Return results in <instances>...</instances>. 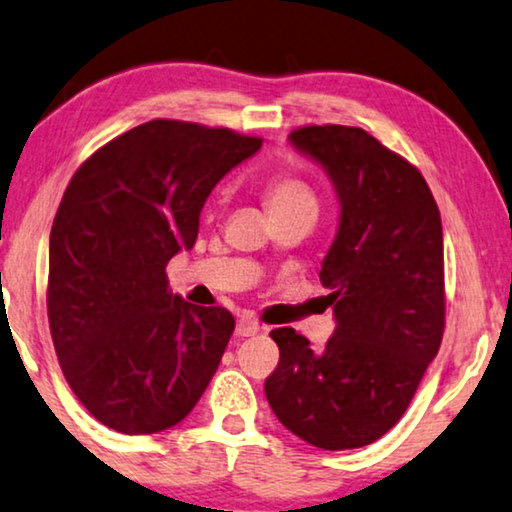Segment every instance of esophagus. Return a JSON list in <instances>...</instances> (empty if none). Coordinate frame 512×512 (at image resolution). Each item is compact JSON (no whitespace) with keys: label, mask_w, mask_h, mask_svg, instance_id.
I'll use <instances>...</instances> for the list:
<instances>
[{"label":"esophagus","mask_w":512,"mask_h":512,"mask_svg":"<svg viewBox=\"0 0 512 512\" xmlns=\"http://www.w3.org/2000/svg\"><path fill=\"white\" fill-rule=\"evenodd\" d=\"M235 332H238L240 337H254L261 332V323H258L254 316H240L238 325H235Z\"/></svg>","instance_id":"34e87169"}]
</instances>
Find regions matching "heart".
Masks as SVG:
<instances>
[{
  "instance_id": "1",
  "label": "heart",
  "mask_w": 512,
  "mask_h": 512,
  "mask_svg": "<svg viewBox=\"0 0 512 512\" xmlns=\"http://www.w3.org/2000/svg\"><path fill=\"white\" fill-rule=\"evenodd\" d=\"M265 205L272 217L300 210H316V198L309 187L293 175H272L265 184Z\"/></svg>"
}]
</instances>
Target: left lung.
<instances>
[{
  "label": "left lung",
  "instance_id": "obj_1",
  "mask_svg": "<svg viewBox=\"0 0 512 512\" xmlns=\"http://www.w3.org/2000/svg\"><path fill=\"white\" fill-rule=\"evenodd\" d=\"M291 143L335 184L342 217L321 281L337 328L321 351L274 328L265 397L281 425L323 450L362 448L409 409L446 328L443 228L420 170L365 129L309 124Z\"/></svg>",
  "mask_w": 512,
  "mask_h": 512
}]
</instances>
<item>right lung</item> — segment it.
Listing matches in <instances>:
<instances>
[{
    "label": "right lung",
    "mask_w": 512,
    "mask_h": 512,
    "mask_svg": "<svg viewBox=\"0 0 512 512\" xmlns=\"http://www.w3.org/2000/svg\"><path fill=\"white\" fill-rule=\"evenodd\" d=\"M261 145L233 129L152 120L73 173L50 231L48 323L66 383L115 432L177 425L217 372L235 318L173 295L166 265L194 247L214 184Z\"/></svg>",
    "instance_id": "obj_1"
}]
</instances>
